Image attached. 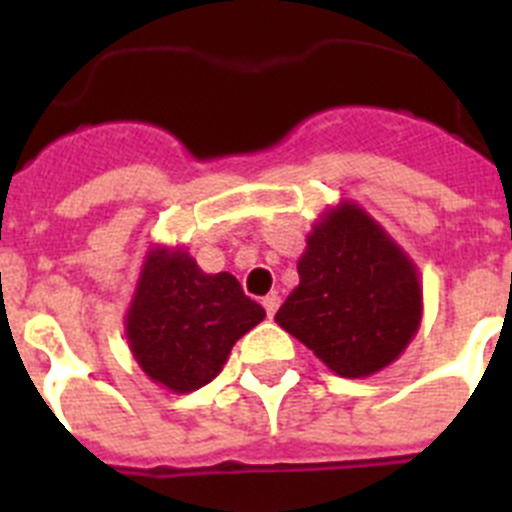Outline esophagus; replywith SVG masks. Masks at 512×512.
Instances as JSON below:
<instances>
[{"label": "esophagus", "instance_id": "esophagus-1", "mask_svg": "<svg viewBox=\"0 0 512 512\" xmlns=\"http://www.w3.org/2000/svg\"><path fill=\"white\" fill-rule=\"evenodd\" d=\"M279 302H282V300H279V295H274V292L264 297V302H261V305H264V310H266V315H269V318H274V315H277Z\"/></svg>", "mask_w": 512, "mask_h": 512}]
</instances>
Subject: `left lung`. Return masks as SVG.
I'll return each mask as SVG.
<instances>
[{
    "label": "left lung",
    "instance_id": "left-lung-1",
    "mask_svg": "<svg viewBox=\"0 0 512 512\" xmlns=\"http://www.w3.org/2000/svg\"><path fill=\"white\" fill-rule=\"evenodd\" d=\"M297 274L300 284L274 320L330 372L348 379L377 374L418 333V269L354 202H341L315 223Z\"/></svg>",
    "mask_w": 512,
    "mask_h": 512
}]
</instances>
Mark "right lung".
Instances as JSON below:
<instances>
[{"mask_svg": "<svg viewBox=\"0 0 512 512\" xmlns=\"http://www.w3.org/2000/svg\"><path fill=\"white\" fill-rule=\"evenodd\" d=\"M264 318L233 274H205L184 248L158 246L140 269L125 336L140 369L184 395L212 382L235 341Z\"/></svg>", "mask_w": 512, "mask_h": 512, "instance_id": "right-lung-1", "label": "right lung"}]
</instances>
